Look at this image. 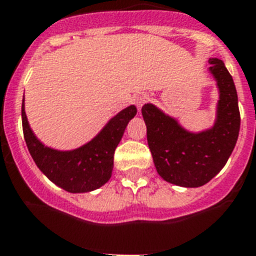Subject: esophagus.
Wrapping results in <instances>:
<instances>
[{"label":"esophagus","mask_w":256,"mask_h":256,"mask_svg":"<svg viewBox=\"0 0 256 256\" xmlns=\"http://www.w3.org/2000/svg\"><path fill=\"white\" fill-rule=\"evenodd\" d=\"M148 100H150V96H148V95H146V94L138 95V96L135 98V104H136L138 110H140L142 106H143L144 104H146Z\"/></svg>","instance_id":"1"}]
</instances>
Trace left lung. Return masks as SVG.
I'll list each match as a JSON object with an SVG mask.
<instances>
[{
  "instance_id": "8db88e82",
  "label": "left lung",
  "mask_w": 256,
  "mask_h": 256,
  "mask_svg": "<svg viewBox=\"0 0 256 256\" xmlns=\"http://www.w3.org/2000/svg\"><path fill=\"white\" fill-rule=\"evenodd\" d=\"M219 88L216 121L198 134L184 130L176 120L153 104L142 106L146 140L157 172L164 180L186 188L201 186L224 168L240 132L238 98L234 82L220 59H210Z\"/></svg>"
}]
</instances>
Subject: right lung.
Here are the masks:
<instances>
[{
  "label": "right lung",
  "instance_id": "right-lung-1",
  "mask_svg": "<svg viewBox=\"0 0 256 256\" xmlns=\"http://www.w3.org/2000/svg\"><path fill=\"white\" fill-rule=\"evenodd\" d=\"M135 114L136 106H128L116 114L92 140L77 150L63 152L45 146L34 136L26 120L24 99L22 104L24 139L33 161L52 183L70 193L91 192L110 180L114 150Z\"/></svg>",
  "mask_w": 256,
  "mask_h": 256
}]
</instances>
